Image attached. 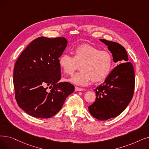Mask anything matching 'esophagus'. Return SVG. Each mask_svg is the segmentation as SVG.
Returning <instances> with one entry per match:
<instances>
[{
	"label": "esophagus",
	"mask_w": 149,
	"mask_h": 149,
	"mask_svg": "<svg viewBox=\"0 0 149 149\" xmlns=\"http://www.w3.org/2000/svg\"><path fill=\"white\" fill-rule=\"evenodd\" d=\"M85 89H84L83 88H79V87H75V91H84Z\"/></svg>",
	"instance_id": "34e87169"
}]
</instances>
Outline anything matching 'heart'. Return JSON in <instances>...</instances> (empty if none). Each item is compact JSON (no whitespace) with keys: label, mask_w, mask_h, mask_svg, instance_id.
Returning <instances> with one entry per match:
<instances>
[{"label":"heart","mask_w":149,"mask_h":149,"mask_svg":"<svg viewBox=\"0 0 149 149\" xmlns=\"http://www.w3.org/2000/svg\"><path fill=\"white\" fill-rule=\"evenodd\" d=\"M74 56L63 54L58 64L64 74H72L79 68L81 70L69 80L75 85L85 86L93 80L99 82L109 75L113 66V58L108 52L88 43H83L73 50Z\"/></svg>","instance_id":"b5f03b06"}]
</instances>
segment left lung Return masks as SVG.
<instances>
[{"instance_id": "1", "label": "left lung", "mask_w": 149, "mask_h": 149, "mask_svg": "<svg viewBox=\"0 0 149 149\" xmlns=\"http://www.w3.org/2000/svg\"><path fill=\"white\" fill-rule=\"evenodd\" d=\"M108 46L117 62L104 83L97 87L94 91L96 99L88 107L89 113L100 120H106L118 116L132 100L134 89V70L132 63L128 62L125 49L118 42L100 39Z\"/></svg>"}]
</instances>
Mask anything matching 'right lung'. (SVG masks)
I'll use <instances>...</instances> for the list:
<instances>
[{
	"mask_svg": "<svg viewBox=\"0 0 149 149\" xmlns=\"http://www.w3.org/2000/svg\"><path fill=\"white\" fill-rule=\"evenodd\" d=\"M67 45L64 37H39L24 49L15 63V99L19 107L33 117H52L74 91L71 83L59 82L58 60Z\"/></svg>",
	"mask_w": 149,
	"mask_h": 149,
	"instance_id": "add662e5",
	"label": "right lung"
}]
</instances>
